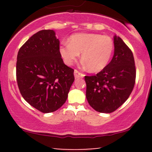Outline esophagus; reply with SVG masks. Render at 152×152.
<instances>
[{
  "label": "esophagus",
  "mask_w": 152,
  "mask_h": 152,
  "mask_svg": "<svg viewBox=\"0 0 152 152\" xmlns=\"http://www.w3.org/2000/svg\"><path fill=\"white\" fill-rule=\"evenodd\" d=\"M84 76H85L84 74H82V73H81V72H79V71H78V70H76V69H75L74 70V76L76 78H83Z\"/></svg>",
  "instance_id": "34e87169"
}]
</instances>
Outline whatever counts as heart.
<instances>
[{
  "mask_svg": "<svg viewBox=\"0 0 152 152\" xmlns=\"http://www.w3.org/2000/svg\"><path fill=\"white\" fill-rule=\"evenodd\" d=\"M114 48V42L109 36L79 33L71 36L69 43H63L60 53L68 65L72 64L81 53V58L88 70L99 72L109 64Z\"/></svg>",
  "mask_w": 152,
  "mask_h": 152,
  "instance_id": "b5f03b06",
  "label": "heart"
}]
</instances>
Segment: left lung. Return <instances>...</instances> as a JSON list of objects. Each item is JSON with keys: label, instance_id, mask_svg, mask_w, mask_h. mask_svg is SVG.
<instances>
[{"label": "left lung", "instance_id": "left-lung-1", "mask_svg": "<svg viewBox=\"0 0 152 152\" xmlns=\"http://www.w3.org/2000/svg\"><path fill=\"white\" fill-rule=\"evenodd\" d=\"M114 53L111 62L95 76H86V99L101 113L116 111L129 97L136 81L133 53L119 36L114 38Z\"/></svg>", "mask_w": 152, "mask_h": 152}]
</instances>
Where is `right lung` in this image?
<instances>
[{"label":"right lung","instance_id":"obj_1","mask_svg":"<svg viewBox=\"0 0 152 152\" xmlns=\"http://www.w3.org/2000/svg\"><path fill=\"white\" fill-rule=\"evenodd\" d=\"M74 70L65 65L53 30L33 35L17 56L16 79L23 99L42 113L64 105L74 81Z\"/></svg>","mask_w":152,"mask_h":152}]
</instances>
